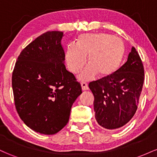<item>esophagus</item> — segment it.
Returning <instances> with one entry per match:
<instances>
[{
    "instance_id": "1",
    "label": "esophagus",
    "mask_w": 157,
    "mask_h": 157,
    "mask_svg": "<svg viewBox=\"0 0 157 157\" xmlns=\"http://www.w3.org/2000/svg\"><path fill=\"white\" fill-rule=\"evenodd\" d=\"M81 87H82V89L85 91V90H89V86L86 82H81Z\"/></svg>"
}]
</instances>
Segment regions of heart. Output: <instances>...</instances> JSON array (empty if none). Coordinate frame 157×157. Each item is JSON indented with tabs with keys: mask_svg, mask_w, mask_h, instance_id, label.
I'll return each instance as SVG.
<instances>
[{
	"mask_svg": "<svg viewBox=\"0 0 157 157\" xmlns=\"http://www.w3.org/2000/svg\"><path fill=\"white\" fill-rule=\"evenodd\" d=\"M125 55V45L119 37L107 33H86L80 35L76 44L66 48L65 60L72 73L78 72L86 63L88 65L79 75L82 80H92L96 75L106 77L116 71Z\"/></svg>",
	"mask_w": 157,
	"mask_h": 157,
	"instance_id": "heart-1",
	"label": "heart"
}]
</instances>
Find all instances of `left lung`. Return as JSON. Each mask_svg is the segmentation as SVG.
<instances>
[{
  "label": "left lung",
  "mask_w": 157,
  "mask_h": 157,
  "mask_svg": "<svg viewBox=\"0 0 157 157\" xmlns=\"http://www.w3.org/2000/svg\"><path fill=\"white\" fill-rule=\"evenodd\" d=\"M143 64L134 47L124 65L109 77L91 82L95 118L106 129H117L134 117L144 82Z\"/></svg>",
  "instance_id": "left-lung-1"
}]
</instances>
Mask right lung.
Here are the masks:
<instances>
[{
	"label": "right lung",
	"mask_w": 157,
	"mask_h": 157,
	"mask_svg": "<svg viewBox=\"0 0 157 157\" xmlns=\"http://www.w3.org/2000/svg\"><path fill=\"white\" fill-rule=\"evenodd\" d=\"M63 35L52 31L37 37L21 52L12 72L17 113L40 134H55L64 128L82 93L80 83L65 66Z\"/></svg>",
	"instance_id": "1"
}]
</instances>
